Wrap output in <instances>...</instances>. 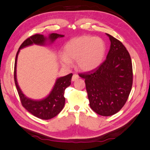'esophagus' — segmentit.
I'll return each mask as SVG.
<instances>
[{"label": "esophagus", "mask_w": 150, "mask_h": 150, "mask_svg": "<svg viewBox=\"0 0 150 150\" xmlns=\"http://www.w3.org/2000/svg\"><path fill=\"white\" fill-rule=\"evenodd\" d=\"M79 78V75H78L77 74H75V73H74V74L73 75V77H72V79H71V80H72V81H74L78 79Z\"/></svg>", "instance_id": "esophagus-1"}]
</instances>
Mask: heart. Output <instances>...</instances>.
<instances>
[{"mask_svg":"<svg viewBox=\"0 0 150 150\" xmlns=\"http://www.w3.org/2000/svg\"><path fill=\"white\" fill-rule=\"evenodd\" d=\"M105 53V44L99 37L83 36L71 40L67 44L61 57L63 65H70L76 61L77 67L83 71H91L100 65Z\"/></svg>","mask_w":150,"mask_h":150,"instance_id":"obj_1","label":"heart"}]
</instances>
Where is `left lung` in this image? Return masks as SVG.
Listing matches in <instances>:
<instances>
[{
    "label": "left lung",
    "mask_w": 150,
    "mask_h": 150,
    "mask_svg": "<svg viewBox=\"0 0 150 150\" xmlns=\"http://www.w3.org/2000/svg\"><path fill=\"white\" fill-rule=\"evenodd\" d=\"M107 35L111 46L105 60L94 69L79 74L85 79L90 107L102 116L114 115L123 108L133 84L129 52L122 42Z\"/></svg>",
    "instance_id": "8db88e82"
}]
</instances>
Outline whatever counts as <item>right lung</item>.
I'll use <instances>...</instances> for the list:
<instances>
[{
  "label": "right lung",
  "mask_w": 150,
  "mask_h": 150,
  "mask_svg": "<svg viewBox=\"0 0 150 150\" xmlns=\"http://www.w3.org/2000/svg\"><path fill=\"white\" fill-rule=\"evenodd\" d=\"M63 37H64V35H59L57 33H52L49 35L48 39L51 42H53L57 38ZM47 40V38L44 37L42 35L39 34L32 35L26 39L21 44L18 51H17V53H16L15 69H14V79H15V85L22 105L28 112L33 114L35 117L42 119V120H50V119L57 115L62 110L65 102L64 93H65L66 88L71 85V77H72L73 74L70 73V74L57 79L51 92L46 98L39 101L33 100V99L27 98L23 93L20 87H18L17 80H16V61H17V57L20 49L33 44L44 45Z\"/></svg>",
  "instance_id": "add662e5"
}]
</instances>
